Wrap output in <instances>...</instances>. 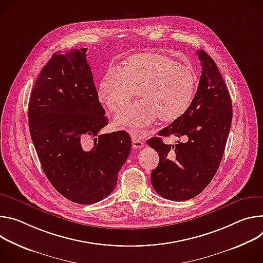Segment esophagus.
<instances>
[{
  "instance_id": "34e87169",
  "label": "esophagus",
  "mask_w": 263,
  "mask_h": 263,
  "mask_svg": "<svg viewBox=\"0 0 263 263\" xmlns=\"http://www.w3.org/2000/svg\"><path fill=\"white\" fill-rule=\"evenodd\" d=\"M132 140H133V146H134L135 148H142V147L144 146V143H143V141L141 140L140 136L133 134V135H132Z\"/></svg>"
}]
</instances>
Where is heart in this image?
<instances>
[{
	"label": "heart",
	"instance_id": "b5f03b06",
	"mask_svg": "<svg viewBox=\"0 0 263 263\" xmlns=\"http://www.w3.org/2000/svg\"><path fill=\"white\" fill-rule=\"evenodd\" d=\"M196 87L194 72L159 53L135 54L122 70L109 68L100 80L98 97L110 111L126 107L136 97L141 101L116 116L115 125L141 133L158 118L172 122L189 107Z\"/></svg>",
	"mask_w": 263,
	"mask_h": 263
}]
</instances>
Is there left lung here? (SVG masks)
<instances>
[{"label":"left lung","instance_id":"1","mask_svg":"<svg viewBox=\"0 0 263 263\" xmlns=\"http://www.w3.org/2000/svg\"><path fill=\"white\" fill-rule=\"evenodd\" d=\"M201 75L187 110L147 144L159 155L151 180L156 192L171 200H187L205 189L218 169L232 122V100L212 58L197 51ZM184 135L187 141L168 145L162 136Z\"/></svg>","mask_w":263,"mask_h":263}]
</instances>
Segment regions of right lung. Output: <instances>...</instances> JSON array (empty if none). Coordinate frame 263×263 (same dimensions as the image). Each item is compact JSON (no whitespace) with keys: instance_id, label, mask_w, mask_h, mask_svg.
<instances>
[{"instance_id":"1","label":"right lung","mask_w":263,"mask_h":263,"mask_svg":"<svg viewBox=\"0 0 263 263\" xmlns=\"http://www.w3.org/2000/svg\"><path fill=\"white\" fill-rule=\"evenodd\" d=\"M85 52L82 48L52 55L32 89L28 120L52 186L69 200L90 205L115 189L132 139L124 130L99 134L108 120ZM91 137L95 145L89 148Z\"/></svg>"}]
</instances>
